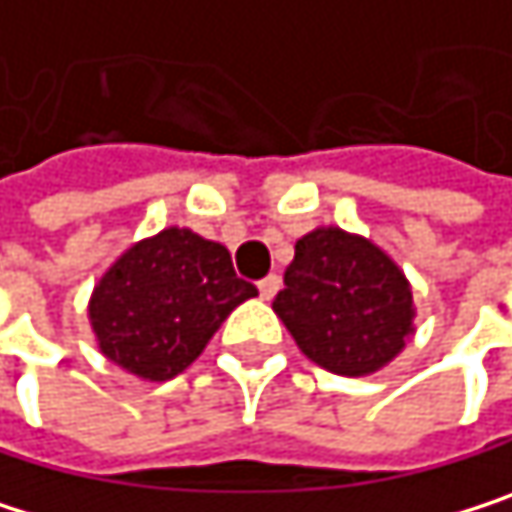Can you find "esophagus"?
Segmentation results:
<instances>
[{"label": "esophagus", "mask_w": 512, "mask_h": 512, "mask_svg": "<svg viewBox=\"0 0 512 512\" xmlns=\"http://www.w3.org/2000/svg\"><path fill=\"white\" fill-rule=\"evenodd\" d=\"M277 289H280V277H277V274H268L265 280H259V295H262L265 301H271V298L277 295Z\"/></svg>", "instance_id": "esophagus-1"}]
</instances>
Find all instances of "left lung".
<instances>
[{
  "label": "left lung",
  "instance_id": "left-lung-1",
  "mask_svg": "<svg viewBox=\"0 0 512 512\" xmlns=\"http://www.w3.org/2000/svg\"><path fill=\"white\" fill-rule=\"evenodd\" d=\"M274 313L298 350L341 377L389 365L413 335V292L404 271L368 238L338 226L295 241Z\"/></svg>",
  "mask_w": 512,
  "mask_h": 512
}]
</instances>
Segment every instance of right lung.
Here are the masks:
<instances>
[{"label": "right lung", "instance_id": "add662e5", "mask_svg": "<svg viewBox=\"0 0 512 512\" xmlns=\"http://www.w3.org/2000/svg\"><path fill=\"white\" fill-rule=\"evenodd\" d=\"M259 295L223 244L168 226L132 244L96 283L90 326L105 359L162 383L193 365L223 319Z\"/></svg>", "mask_w": 512, "mask_h": 512}]
</instances>
